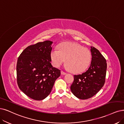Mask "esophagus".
<instances>
[{
  "label": "esophagus",
  "instance_id": "esophagus-1",
  "mask_svg": "<svg viewBox=\"0 0 124 124\" xmlns=\"http://www.w3.org/2000/svg\"><path fill=\"white\" fill-rule=\"evenodd\" d=\"M61 75H66V72H64L63 71H61Z\"/></svg>",
  "mask_w": 124,
  "mask_h": 124
}]
</instances>
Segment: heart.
I'll use <instances>...</instances> for the list:
<instances>
[{
  "label": "heart",
  "instance_id": "heart-1",
  "mask_svg": "<svg viewBox=\"0 0 124 124\" xmlns=\"http://www.w3.org/2000/svg\"><path fill=\"white\" fill-rule=\"evenodd\" d=\"M50 57L54 67H59L66 61L67 70L74 73H80L89 66L91 54L88 49L79 44L65 42L59 46V50L53 49Z\"/></svg>",
  "mask_w": 124,
  "mask_h": 124
}]
</instances>
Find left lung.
Segmentation results:
<instances>
[{"label": "left lung", "instance_id": "1", "mask_svg": "<svg viewBox=\"0 0 124 124\" xmlns=\"http://www.w3.org/2000/svg\"><path fill=\"white\" fill-rule=\"evenodd\" d=\"M90 47L92 59L88 70L81 75H75L70 86L72 93L82 100L89 99L97 94L104 86L106 78V60L99 50Z\"/></svg>", "mask_w": 124, "mask_h": 124}]
</instances>
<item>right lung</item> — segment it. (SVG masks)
Returning <instances> with one entry per match:
<instances>
[{"mask_svg": "<svg viewBox=\"0 0 124 124\" xmlns=\"http://www.w3.org/2000/svg\"><path fill=\"white\" fill-rule=\"evenodd\" d=\"M53 42L49 40L27 47L18 57L16 70L19 89L30 98L40 101L51 92L54 82L61 75L51 62Z\"/></svg>", "mask_w": 124, "mask_h": 124, "instance_id": "right-lung-1", "label": "right lung"}]
</instances>
